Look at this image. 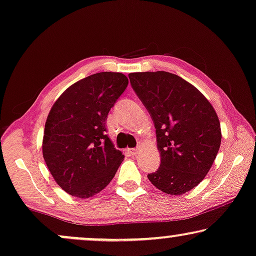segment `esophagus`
<instances>
[{
    "label": "esophagus",
    "instance_id": "esophagus-1",
    "mask_svg": "<svg viewBox=\"0 0 256 256\" xmlns=\"http://www.w3.org/2000/svg\"><path fill=\"white\" fill-rule=\"evenodd\" d=\"M128 150V153L130 154V156H136V154H138V148H128L126 150Z\"/></svg>",
    "mask_w": 256,
    "mask_h": 256
}]
</instances>
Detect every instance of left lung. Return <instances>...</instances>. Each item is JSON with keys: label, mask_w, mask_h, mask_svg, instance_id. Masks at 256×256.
<instances>
[{"label": "left lung", "mask_w": 256, "mask_h": 256, "mask_svg": "<svg viewBox=\"0 0 256 256\" xmlns=\"http://www.w3.org/2000/svg\"><path fill=\"white\" fill-rule=\"evenodd\" d=\"M128 78L156 126L161 164L147 178L164 194L182 195L203 181L217 156V114L198 89L178 75L159 70Z\"/></svg>", "instance_id": "obj_1"}]
</instances>
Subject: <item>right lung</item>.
I'll return each mask as SVG.
<instances>
[{
  "mask_svg": "<svg viewBox=\"0 0 256 256\" xmlns=\"http://www.w3.org/2000/svg\"><path fill=\"white\" fill-rule=\"evenodd\" d=\"M128 84L122 73H96L72 84L53 104L42 156L53 178L70 195L89 198L98 194L124 160L106 134V124Z\"/></svg>",
  "mask_w": 256,
  "mask_h": 256,
  "instance_id": "add662e5",
  "label": "right lung"
}]
</instances>
